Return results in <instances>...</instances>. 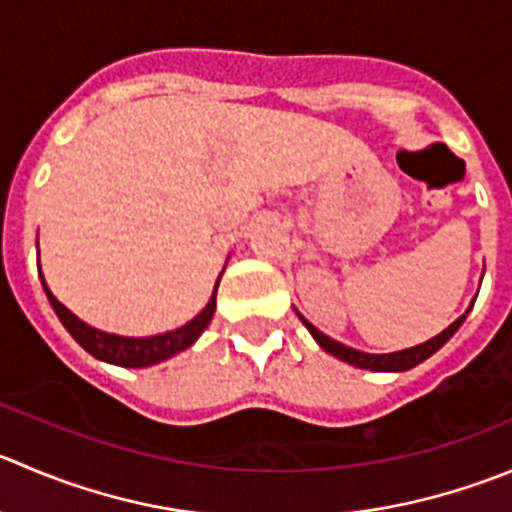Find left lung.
Wrapping results in <instances>:
<instances>
[{
    "mask_svg": "<svg viewBox=\"0 0 512 512\" xmlns=\"http://www.w3.org/2000/svg\"><path fill=\"white\" fill-rule=\"evenodd\" d=\"M470 312V310H468ZM468 312L465 315H460L458 320L453 322L450 327H445L440 335H435L433 340L423 342V345H415V347H408V350H400V352H388V355H370V352H360V350H352V347L342 345V342L332 340V337H327L325 332L317 330L312 322H307L305 317L300 315L302 325L307 327V330L312 332V337H315L317 342H320L322 350L332 352L335 357H340V360L350 362V365H357V367H365V370H385V372H400V370H410V367L420 365L423 360H428L433 352H438L440 347L445 345V342L450 340V337L458 332V327L463 325V320L468 317Z\"/></svg>",
    "mask_w": 512,
    "mask_h": 512,
    "instance_id": "left-lung-1",
    "label": "left lung"
}]
</instances>
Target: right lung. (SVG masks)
Instances as JSON below:
<instances>
[{"label":"right lung","instance_id":"obj_1","mask_svg":"<svg viewBox=\"0 0 512 512\" xmlns=\"http://www.w3.org/2000/svg\"><path fill=\"white\" fill-rule=\"evenodd\" d=\"M42 277V275H39ZM220 285V280H217ZM217 285L215 292H212L210 302H207L205 310L190 320L187 325L177 327V330L165 332V335H155V337H122V335H109V332L102 330H94V327L84 325L79 317H74L57 297L49 292L47 282L42 277V287L49 297V305L54 307L57 317L62 320V325L67 327L69 335L89 352V355L99 357L104 362H112V365H122V367H145V365H155V362L167 360L172 357L175 352L185 350L190 347L197 337L202 335L207 325H210L212 315H215V295H217Z\"/></svg>","mask_w":512,"mask_h":512}]
</instances>
